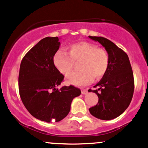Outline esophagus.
Wrapping results in <instances>:
<instances>
[{
	"instance_id": "1",
	"label": "esophagus",
	"mask_w": 148,
	"mask_h": 148,
	"mask_svg": "<svg viewBox=\"0 0 148 148\" xmlns=\"http://www.w3.org/2000/svg\"><path fill=\"white\" fill-rule=\"evenodd\" d=\"M81 92L83 95H85V94L88 93V90L87 89H82L81 90Z\"/></svg>"
}]
</instances>
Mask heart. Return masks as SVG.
<instances>
[{
    "mask_svg": "<svg viewBox=\"0 0 148 148\" xmlns=\"http://www.w3.org/2000/svg\"><path fill=\"white\" fill-rule=\"evenodd\" d=\"M69 53L59 50L53 56L55 66L61 73L68 75L73 70L75 62L81 60V71L72 73L67 78L68 83L75 85H85L91 83L93 77L101 78L107 71L109 57L105 50L87 42H80L68 46Z\"/></svg>",
    "mask_w": 148,
    "mask_h": 148,
    "instance_id": "b5f03b06",
    "label": "heart"
}]
</instances>
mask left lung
I'll return each mask as SVG.
<instances>
[{
	"instance_id": "obj_1",
	"label": "left lung",
	"mask_w": 148,
	"mask_h": 148,
	"mask_svg": "<svg viewBox=\"0 0 148 148\" xmlns=\"http://www.w3.org/2000/svg\"><path fill=\"white\" fill-rule=\"evenodd\" d=\"M105 48L109 57L106 74L91 90L98 96V103L89 109L92 115L100 120L117 118L127 109L134 92V78L127 55L115 43L103 37L88 36Z\"/></svg>"
}]
</instances>
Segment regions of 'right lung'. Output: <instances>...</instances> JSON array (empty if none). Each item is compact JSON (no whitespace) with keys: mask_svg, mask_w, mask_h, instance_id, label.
I'll list each match as a JSON object with an SVG mask.
<instances>
[{"mask_svg":"<svg viewBox=\"0 0 148 148\" xmlns=\"http://www.w3.org/2000/svg\"><path fill=\"white\" fill-rule=\"evenodd\" d=\"M60 45L58 37L42 39L26 53L20 66L18 88L23 103L33 117L47 123L65 118L73 99L81 93L73 85L57 88L64 78L53 63Z\"/></svg>","mask_w":148,"mask_h":148,"instance_id":"add662e5","label":"right lung"}]
</instances>
